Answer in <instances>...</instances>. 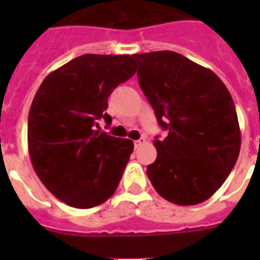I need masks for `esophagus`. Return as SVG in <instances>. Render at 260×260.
<instances>
[{"label": "esophagus", "mask_w": 260, "mask_h": 260, "mask_svg": "<svg viewBox=\"0 0 260 260\" xmlns=\"http://www.w3.org/2000/svg\"><path fill=\"white\" fill-rule=\"evenodd\" d=\"M144 143H146V141H144L143 138H142V139H138V141L134 142V147H135V148H139V147H141L142 144H144Z\"/></svg>", "instance_id": "esophagus-1"}]
</instances>
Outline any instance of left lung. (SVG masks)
Returning <instances> with one entry per match:
<instances>
[{
    "label": "left lung",
    "instance_id": "obj_1",
    "mask_svg": "<svg viewBox=\"0 0 260 260\" xmlns=\"http://www.w3.org/2000/svg\"><path fill=\"white\" fill-rule=\"evenodd\" d=\"M138 80L165 139L147 176L162 198L194 206L221 187L237 161L241 132L233 99L210 69L171 50L133 56Z\"/></svg>",
    "mask_w": 260,
    "mask_h": 260
}]
</instances>
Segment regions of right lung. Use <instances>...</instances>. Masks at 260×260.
I'll list each match as a JSON object with an SVG mask.
<instances>
[{"label":"right lung","instance_id":"right-lung-1","mask_svg":"<svg viewBox=\"0 0 260 260\" xmlns=\"http://www.w3.org/2000/svg\"><path fill=\"white\" fill-rule=\"evenodd\" d=\"M127 54H83L52 71L28 114V152L36 174L56 198L92 208L116 191L134 150L130 139L96 130L110 125L108 98L135 74Z\"/></svg>","mask_w":260,"mask_h":260}]
</instances>
